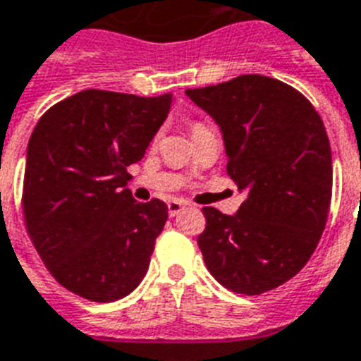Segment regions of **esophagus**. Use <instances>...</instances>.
<instances>
[{"mask_svg":"<svg viewBox=\"0 0 361 361\" xmlns=\"http://www.w3.org/2000/svg\"><path fill=\"white\" fill-rule=\"evenodd\" d=\"M184 207H186V202L183 201H178V199H173V201H169L168 202V212L169 216L173 217V216H178V214L183 212Z\"/></svg>","mask_w":361,"mask_h":361,"instance_id":"obj_1","label":"esophagus"}]
</instances>
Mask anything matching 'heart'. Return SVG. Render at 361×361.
<instances>
[{
	"label": "heart",
	"instance_id": "obj_1",
	"mask_svg": "<svg viewBox=\"0 0 361 361\" xmlns=\"http://www.w3.org/2000/svg\"><path fill=\"white\" fill-rule=\"evenodd\" d=\"M204 130H210V129H208V125H204L202 121H197V120L190 121V133H192V136H197V134L204 133Z\"/></svg>",
	"mask_w": 361,
	"mask_h": 361
}]
</instances>
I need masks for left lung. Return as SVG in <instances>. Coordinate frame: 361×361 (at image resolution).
I'll use <instances>...</instances> for the list:
<instances>
[{"label": "left lung", "instance_id": "obj_1", "mask_svg": "<svg viewBox=\"0 0 361 361\" xmlns=\"http://www.w3.org/2000/svg\"><path fill=\"white\" fill-rule=\"evenodd\" d=\"M186 95L221 127L227 173L245 192L234 216L202 208L204 264L234 293L275 290L306 266L326 225L332 153L323 120L293 86L258 73Z\"/></svg>", "mask_w": 361, "mask_h": 361}]
</instances>
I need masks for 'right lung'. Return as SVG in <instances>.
Here are the masks:
<instances>
[{"mask_svg":"<svg viewBox=\"0 0 361 361\" xmlns=\"http://www.w3.org/2000/svg\"><path fill=\"white\" fill-rule=\"evenodd\" d=\"M169 106V94L90 88L46 110L32 130L22 193L27 234L53 279L82 299H123L147 273L168 207L134 201L127 168L144 159Z\"/></svg>","mask_w":361,"mask_h":361,"instance_id":"1","label":"right lung"}]
</instances>
